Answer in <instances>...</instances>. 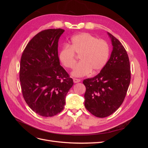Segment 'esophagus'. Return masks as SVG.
Wrapping results in <instances>:
<instances>
[{
    "mask_svg": "<svg viewBox=\"0 0 148 148\" xmlns=\"http://www.w3.org/2000/svg\"><path fill=\"white\" fill-rule=\"evenodd\" d=\"M81 82V79H77V78H74L73 79V82L75 83H78V82Z\"/></svg>",
    "mask_w": 148,
    "mask_h": 148,
    "instance_id": "obj_1",
    "label": "esophagus"
}]
</instances>
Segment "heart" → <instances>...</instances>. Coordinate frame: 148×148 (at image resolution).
<instances>
[{
    "label": "heart",
    "instance_id": "obj_1",
    "mask_svg": "<svg viewBox=\"0 0 148 148\" xmlns=\"http://www.w3.org/2000/svg\"><path fill=\"white\" fill-rule=\"evenodd\" d=\"M80 55V63L75 67L71 75L82 77L91 72L96 73L106 65L109 56V46L105 40L82 33L71 39L70 46L62 47L59 59L65 68L73 69L77 62L76 55Z\"/></svg>",
    "mask_w": 148,
    "mask_h": 148
}]
</instances>
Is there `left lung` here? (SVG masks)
Instances as JSON below:
<instances>
[{
  "label": "left lung",
  "instance_id": "1",
  "mask_svg": "<svg viewBox=\"0 0 148 148\" xmlns=\"http://www.w3.org/2000/svg\"><path fill=\"white\" fill-rule=\"evenodd\" d=\"M113 50L101 72L84 79V106L93 115L104 118L112 114L123 103L131 79L127 52L119 40L109 33Z\"/></svg>",
  "mask_w": 148,
  "mask_h": 148
}]
</instances>
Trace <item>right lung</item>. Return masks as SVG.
Segmentation results:
<instances>
[{
	"mask_svg": "<svg viewBox=\"0 0 148 148\" xmlns=\"http://www.w3.org/2000/svg\"><path fill=\"white\" fill-rule=\"evenodd\" d=\"M65 30L49 29L38 33L21 57L20 81L26 104L42 117H52L64 109L73 79L60 65L58 42Z\"/></svg>",
	"mask_w": 148,
	"mask_h": 148,
	"instance_id": "right-lung-1",
	"label": "right lung"
}]
</instances>
